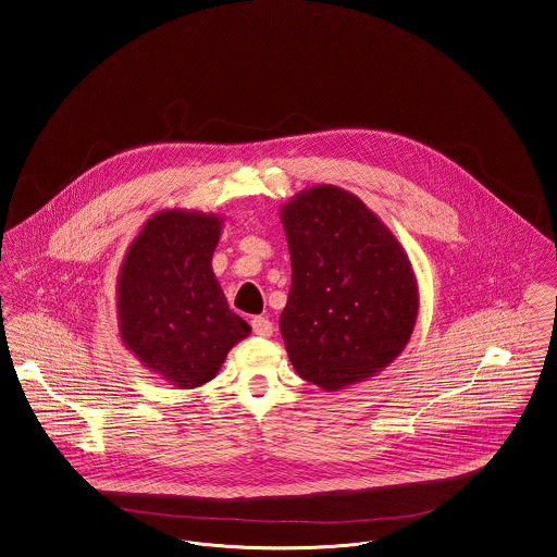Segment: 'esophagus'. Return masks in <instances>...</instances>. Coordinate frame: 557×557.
Returning a JSON list of instances; mask_svg holds the SVG:
<instances>
[{
  "mask_svg": "<svg viewBox=\"0 0 557 557\" xmlns=\"http://www.w3.org/2000/svg\"><path fill=\"white\" fill-rule=\"evenodd\" d=\"M250 325H252V332H255L257 336L269 338V336L273 334V323H271L269 319L263 318V315H257V318H252Z\"/></svg>",
  "mask_w": 557,
  "mask_h": 557,
  "instance_id": "1",
  "label": "esophagus"
}]
</instances>
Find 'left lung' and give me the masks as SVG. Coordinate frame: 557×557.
I'll list each match as a JSON object with an SVG mask.
<instances>
[{
    "mask_svg": "<svg viewBox=\"0 0 557 557\" xmlns=\"http://www.w3.org/2000/svg\"><path fill=\"white\" fill-rule=\"evenodd\" d=\"M292 286L280 330L294 370L332 393L388 368L411 338L418 282L393 232L355 194L315 186L282 207Z\"/></svg>",
    "mask_w": 557,
    "mask_h": 557,
    "instance_id": "8db88e82",
    "label": "left lung"
}]
</instances>
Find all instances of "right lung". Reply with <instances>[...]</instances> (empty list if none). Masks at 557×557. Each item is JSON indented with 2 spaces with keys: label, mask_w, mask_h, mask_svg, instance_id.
<instances>
[{
  "label": "right lung",
  "mask_w": 557,
  "mask_h": 557,
  "mask_svg": "<svg viewBox=\"0 0 557 557\" xmlns=\"http://www.w3.org/2000/svg\"><path fill=\"white\" fill-rule=\"evenodd\" d=\"M219 236L216 214L157 212L133 239L119 273L123 343L177 388L207 384L230 348L250 334L212 273Z\"/></svg>",
  "instance_id": "right-lung-1"
}]
</instances>
